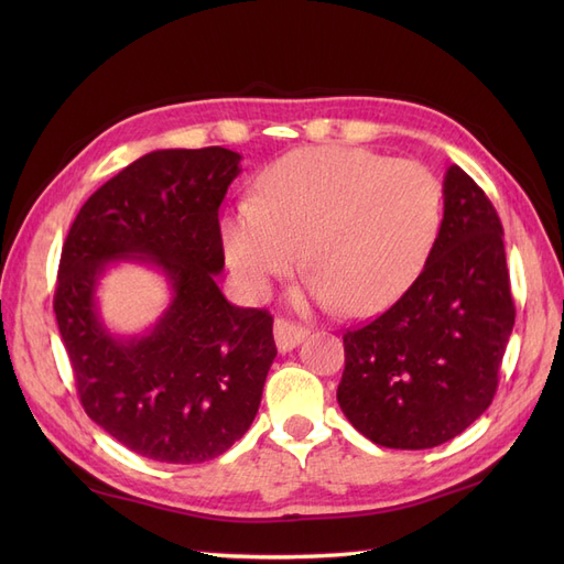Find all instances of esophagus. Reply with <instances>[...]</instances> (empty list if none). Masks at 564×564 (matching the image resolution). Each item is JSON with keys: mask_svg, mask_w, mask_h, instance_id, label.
I'll return each instance as SVG.
<instances>
[{"mask_svg": "<svg viewBox=\"0 0 564 564\" xmlns=\"http://www.w3.org/2000/svg\"><path fill=\"white\" fill-rule=\"evenodd\" d=\"M305 336H308V327H303V324L289 322L284 317L275 319V344L282 352L296 348Z\"/></svg>", "mask_w": 564, "mask_h": 564, "instance_id": "34e87169", "label": "esophagus"}]
</instances>
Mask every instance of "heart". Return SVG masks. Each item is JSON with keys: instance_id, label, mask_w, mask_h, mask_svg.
Masks as SVG:
<instances>
[{"instance_id": "obj_1", "label": "heart", "mask_w": 564, "mask_h": 564, "mask_svg": "<svg viewBox=\"0 0 564 564\" xmlns=\"http://www.w3.org/2000/svg\"><path fill=\"white\" fill-rule=\"evenodd\" d=\"M442 226V187L429 166L367 148H301L268 164L220 218V245L251 296L301 263L311 294L350 315L398 303L419 280Z\"/></svg>"}]
</instances>
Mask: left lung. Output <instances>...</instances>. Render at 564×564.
I'll use <instances>...</instances> for the list:
<instances>
[{
  "label": "left lung",
  "instance_id": "1",
  "mask_svg": "<svg viewBox=\"0 0 564 564\" xmlns=\"http://www.w3.org/2000/svg\"><path fill=\"white\" fill-rule=\"evenodd\" d=\"M445 218L412 289L344 334L336 400L346 419L390 449H431L497 395L516 303L497 209L464 169L445 176Z\"/></svg>",
  "mask_w": 564,
  "mask_h": 564
}]
</instances>
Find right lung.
Masks as SVG:
<instances>
[{
	"mask_svg": "<svg viewBox=\"0 0 564 564\" xmlns=\"http://www.w3.org/2000/svg\"><path fill=\"white\" fill-rule=\"evenodd\" d=\"M226 148L155 150L84 202L65 237L54 313L84 412L135 454L202 464L228 452L259 412L278 348L272 315L220 294L218 207L240 174ZM115 260L160 267L175 299L148 337L117 339L95 289Z\"/></svg>",
	"mask_w": 564,
	"mask_h": 564,
	"instance_id": "obj_1",
	"label": "right lung"
}]
</instances>
